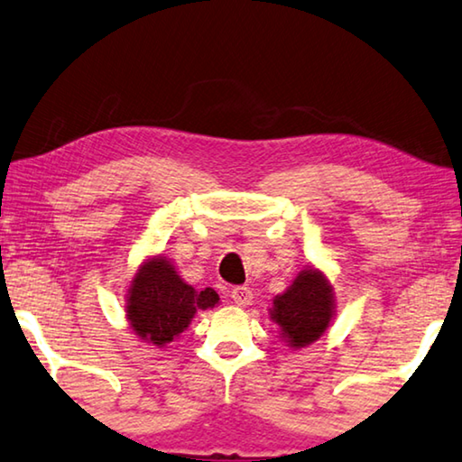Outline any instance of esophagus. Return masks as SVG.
<instances>
[{
    "instance_id": "34e87169",
    "label": "esophagus",
    "mask_w": 462,
    "mask_h": 462,
    "mask_svg": "<svg viewBox=\"0 0 462 462\" xmlns=\"http://www.w3.org/2000/svg\"><path fill=\"white\" fill-rule=\"evenodd\" d=\"M231 299L237 307H247L249 302H252L254 294H252V291L247 289V286H236V289L231 291Z\"/></svg>"
}]
</instances>
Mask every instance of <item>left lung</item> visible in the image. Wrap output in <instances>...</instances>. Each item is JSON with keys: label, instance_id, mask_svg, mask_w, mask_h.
<instances>
[{"label": "left lung", "instance_id": "1", "mask_svg": "<svg viewBox=\"0 0 462 462\" xmlns=\"http://www.w3.org/2000/svg\"><path fill=\"white\" fill-rule=\"evenodd\" d=\"M268 313L284 344L299 350L317 342L334 321V286L319 268H302L289 289L272 299Z\"/></svg>", "mask_w": 462, "mask_h": 462}]
</instances>
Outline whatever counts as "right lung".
<instances>
[{
  "instance_id": "right-lung-1",
  "label": "right lung",
  "mask_w": 462,
  "mask_h": 462,
  "mask_svg": "<svg viewBox=\"0 0 462 462\" xmlns=\"http://www.w3.org/2000/svg\"><path fill=\"white\" fill-rule=\"evenodd\" d=\"M218 305L213 289L196 291L165 255H151L134 272L126 291V321L143 342L163 347L180 337L194 315Z\"/></svg>"
}]
</instances>
